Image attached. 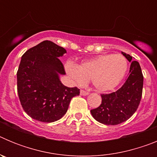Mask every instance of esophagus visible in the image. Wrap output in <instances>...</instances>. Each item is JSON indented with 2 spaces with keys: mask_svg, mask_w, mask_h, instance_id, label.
<instances>
[{
  "mask_svg": "<svg viewBox=\"0 0 157 157\" xmlns=\"http://www.w3.org/2000/svg\"><path fill=\"white\" fill-rule=\"evenodd\" d=\"M88 94H89V93L86 92V91H84V90H80V95L86 96V95H88Z\"/></svg>",
  "mask_w": 157,
  "mask_h": 157,
  "instance_id": "1",
  "label": "esophagus"
}]
</instances>
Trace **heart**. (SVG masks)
I'll use <instances>...</instances> for the list:
<instances>
[{"instance_id": "obj_1", "label": "heart", "mask_w": 157, "mask_h": 157, "mask_svg": "<svg viewBox=\"0 0 157 157\" xmlns=\"http://www.w3.org/2000/svg\"><path fill=\"white\" fill-rule=\"evenodd\" d=\"M127 60L121 54H105L75 65L67 62L65 71L74 84L84 86L89 79L99 92H109L119 86L127 71Z\"/></svg>"}]
</instances>
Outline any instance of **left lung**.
<instances>
[{
  "label": "left lung",
  "instance_id": "8db88e82",
  "mask_svg": "<svg viewBox=\"0 0 157 157\" xmlns=\"http://www.w3.org/2000/svg\"><path fill=\"white\" fill-rule=\"evenodd\" d=\"M122 54L131 63L128 78L116 92L101 94V105L90 111L97 121L105 125H117L127 121L138 109L142 95L143 75L139 63L132 60L129 54Z\"/></svg>",
  "mask_w": 157,
  "mask_h": 157
}]
</instances>
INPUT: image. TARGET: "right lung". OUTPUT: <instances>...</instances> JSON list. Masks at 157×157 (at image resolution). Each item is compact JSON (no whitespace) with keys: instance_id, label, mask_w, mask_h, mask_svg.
Returning a JSON list of instances; mask_svg holds the SVG:
<instances>
[{"instance_id":"obj_1","label":"right lung","mask_w":157,"mask_h":157,"mask_svg":"<svg viewBox=\"0 0 157 157\" xmlns=\"http://www.w3.org/2000/svg\"><path fill=\"white\" fill-rule=\"evenodd\" d=\"M65 53L64 48L46 40L22 56L17 91L23 110L34 120L52 123L61 119L71 98L79 95L77 87L65 86L59 78L66 74L59 59Z\"/></svg>"}]
</instances>
